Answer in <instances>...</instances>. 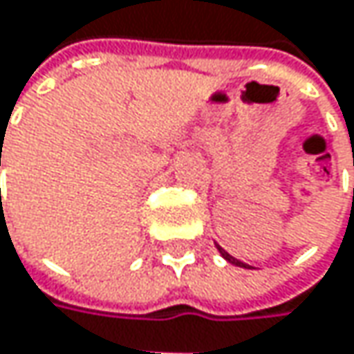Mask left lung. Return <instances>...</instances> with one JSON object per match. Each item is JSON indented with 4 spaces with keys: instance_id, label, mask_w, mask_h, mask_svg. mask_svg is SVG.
Returning <instances> with one entry per match:
<instances>
[{
    "instance_id": "1",
    "label": "left lung",
    "mask_w": 354,
    "mask_h": 354,
    "mask_svg": "<svg viewBox=\"0 0 354 354\" xmlns=\"http://www.w3.org/2000/svg\"><path fill=\"white\" fill-rule=\"evenodd\" d=\"M215 246H217V244H215ZM217 250H219V254H221V256H223V258H225L227 262H232V264H236V266H244V268H250L248 264H244V262H240V260H238V258H234L232 254H227V252H225V250H223V248H221V246H217Z\"/></svg>"
}]
</instances>
